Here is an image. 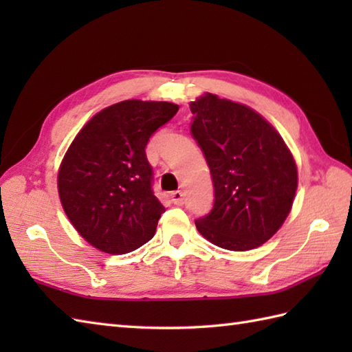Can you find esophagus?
<instances>
[{"label":"esophagus","instance_id":"34e87169","mask_svg":"<svg viewBox=\"0 0 352 352\" xmlns=\"http://www.w3.org/2000/svg\"><path fill=\"white\" fill-rule=\"evenodd\" d=\"M170 198H172V203H174L175 206H183L184 204V195H183L182 190L172 192Z\"/></svg>","mask_w":352,"mask_h":352}]
</instances>
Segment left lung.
<instances>
[{
	"mask_svg": "<svg viewBox=\"0 0 352 352\" xmlns=\"http://www.w3.org/2000/svg\"><path fill=\"white\" fill-rule=\"evenodd\" d=\"M190 110V133L214 189L213 208L195 226L223 250L257 248L276 233L294 204V157L274 126L243 104L206 94Z\"/></svg>",
	"mask_w": 352,
	"mask_h": 352,
	"instance_id": "obj_1",
	"label": "left lung"
}]
</instances>
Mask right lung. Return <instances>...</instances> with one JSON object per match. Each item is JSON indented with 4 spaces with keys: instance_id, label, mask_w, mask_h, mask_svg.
Listing matches in <instances>:
<instances>
[{
    "instance_id": "1",
    "label": "right lung",
    "mask_w": 352,
    "mask_h": 352,
    "mask_svg": "<svg viewBox=\"0 0 352 352\" xmlns=\"http://www.w3.org/2000/svg\"><path fill=\"white\" fill-rule=\"evenodd\" d=\"M177 104L126 100L96 113L66 151L57 186L78 233L107 254L151 241L164 207L154 195L145 148Z\"/></svg>"
}]
</instances>
